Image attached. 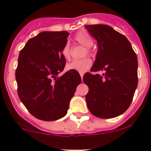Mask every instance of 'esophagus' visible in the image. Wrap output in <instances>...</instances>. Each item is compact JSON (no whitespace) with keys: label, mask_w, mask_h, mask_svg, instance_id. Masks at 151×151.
Here are the masks:
<instances>
[{"label":"esophagus","mask_w":151,"mask_h":151,"mask_svg":"<svg viewBox=\"0 0 151 151\" xmlns=\"http://www.w3.org/2000/svg\"><path fill=\"white\" fill-rule=\"evenodd\" d=\"M80 77H81L82 80H83V75H84V74H83V73H80Z\"/></svg>","instance_id":"1"}]
</instances>
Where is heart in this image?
<instances>
[{"label":"heart","instance_id":"heart-1","mask_svg":"<svg viewBox=\"0 0 151 151\" xmlns=\"http://www.w3.org/2000/svg\"><path fill=\"white\" fill-rule=\"evenodd\" d=\"M74 40L79 43L80 45H83L86 47V51L85 52V55H91L92 51L90 47H91L93 45V39L91 37V35L85 30H80L74 36ZM61 55L63 58L66 60H69L71 59V51H70L69 44L66 43L63 47L61 50ZM92 65V61L89 58H84L81 60H74L70 63L67 64V70H74V71H79V72L83 73L86 71Z\"/></svg>","mask_w":151,"mask_h":151}]
</instances>
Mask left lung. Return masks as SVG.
Returning a JSON list of instances; mask_svg holds the SVG:
<instances>
[{"label":"left lung","instance_id":"1","mask_svg":"<svg viewBox=\"0 0 151 151\" xmlns=\"http://www.w3.org/2000/svg\"><path fill=\"white\" fill-rule=\"evenodd\" d=\"M98 44V52L91 71L83 82L89 88L85 96L88 109L100 118L121 115L130 106L137 87V58L126 37L106 25H86Z\"/></svg>","mask_w":151,"mask_h":151}]
</instances>
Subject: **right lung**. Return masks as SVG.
<instances>
[{
	"label": "right lung",
	"mask_w": 151,
	"mask_h": 151,
	"mask_svg": "<svg viewBox=\"0 0 151 151\" xmlns=\"http://www.w3.org/2000/svg\"><path fill=\"white\" fill-rule=\"evenodd\" d=\"M67 31H44L28 41L18 58L15 77L19 99L35 118L52 121L66 115L69 101L81 83L78 72L61 77L66 60L61 50Z\"/></svg>",
	"instance_id": "1"
}]
</instances>
